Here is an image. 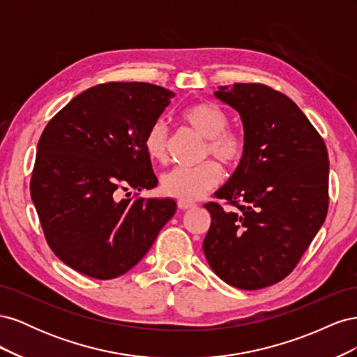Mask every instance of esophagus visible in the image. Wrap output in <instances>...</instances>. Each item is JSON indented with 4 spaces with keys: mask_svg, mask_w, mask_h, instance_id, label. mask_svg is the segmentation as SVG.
Wrapping results in <instances>:
<instances>
[{
    "mask_svg": "<svg viewBox=\"0 0 357 357\" xmlns=\"http://www.w3.org/2000/svg\"><path fill=\"white\" fill-rule=\"evenodd\" d=\"M177 205H178V208H181V210H189V208H193L195 207V202H192V201H183V199H178V202H177Z\"/></svg>",
    "mask_w": 357,
    "mask_h": 357,
    "instance_id": "34e87169",
    "label": "esophagus"
}]
</instances>
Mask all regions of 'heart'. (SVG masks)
<instances>
[{
    "label": "heart",
    "mask_w": 357,
    "mask_h": 357,
    "mask_svg": "<svg viewBox=\"0 0 357 357\" xmlns=\"http://www.w3.org/2000/svg\"><path fill=\"white\" fill-rule=\"evenodd\" d=\"M183 122L199 137L205 138L202 156H213L228 168L241 164L247 152V138L238 129L228 128L229 117L219 105L211 102H195L181 112ZM169 132L164 121L149 126L144 135V149L153 160L165 162L168 158ZM222 180V169L214 160H205L201 165L178 167L162 177L160 188L168 197L195 201L215 188Z\"/></svg>",
    "instance_id": "heart-1"
}]
</instances>
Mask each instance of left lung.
<instances>
[{"label":"left lung","mask_w":357,"mask_h":357,"mask_svg":"<svg viewBox=\"0 0 357 357\" xmlns=\"http://www.w3.org/2000/svg\"><path fill=\"white\" fill-rule=\"evenodd\" d=\"M215 96L240 113L247 152L214 193L235 208L205 204L211 225L202 248L225 283L268 287L294 271L326 219V144L299 107L266 84L222 86Z\"/></svg>","instance_id":"obj_1"}]
</instances>
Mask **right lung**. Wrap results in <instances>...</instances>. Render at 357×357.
<instances>
[{
	"label": "right lung",
	"mask_w": 357,
	"mask_h": 357,
	"mask_svg": "<svg viewBox=\"0 0 357 357\" xmlns=\"http://www.w3.org/2000/svg\"><path fill=\"white\" fill-rule=\"evenodd\" d=\"M172 95L150 83L96 84L53 116L40 137L31 198L52 252L83 275L128 273L176 213L169 198L121 199L129 188L158 185L144 135Z\"/></svg>",
	"instance_id": "obj_1"
}]
</instances>
